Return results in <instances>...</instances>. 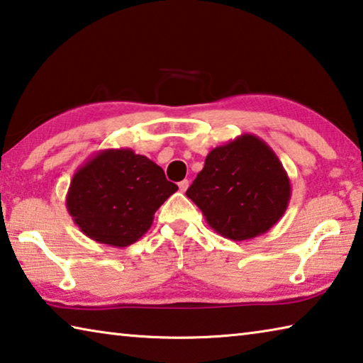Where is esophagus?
Instances as JSON below:
<instances>
[{
  "instance_id": "obj_1",
  "label": "esophagus",
  "mask_w": 363,
  "mask_h": 363,
  "mask_svg": "<svg viewBox=\"0 0 363 363\" xmlns=\"http://www.w3.org/2000/svg\"><path fill=\"white\" fill-rule=\"evenodd\" d=\"M189 181L187 179H184V181H181L179 182V190H181V192H186V190L189 189Z\"/></svg>"
}]
</instances>
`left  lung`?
Masks as SVG:
<instances>
[{"mask_svg":"<svg viewBox=\"0 0 363 363\" xmlns=\"http://www.w3.org/2000/svg\"><path fill=\"white\" fill-rule=\"evenodd\" d=\"M186 195L219 235L242 242L262 235L284 216L291 184L275 152L242 134L206 155Z\"/></svg>","mask_w":363,"mask_h":363,"instance_id":"left-lung-1","label":"left lung"}]
</instances>
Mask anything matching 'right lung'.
I'll list each match as a JSON object with an SVG mask.
<instances>
[{
	"label": "right lung",
	"mask_w": 363,
	"mask_h": 363,
	"mask_svg": "<svg viewBox=\"0 0 363 363\" xmlns=\"http://www.w3.org/2000/svg\"><path fill=\"white\" fill-rule=\"evenodd\" d=\"M176 190L152 160L131 149H106L77 169L65 205L86 237L125 248L150 229L153 214Z\"/></svg>",
	"instance_id": "1"
}]
</instances>
